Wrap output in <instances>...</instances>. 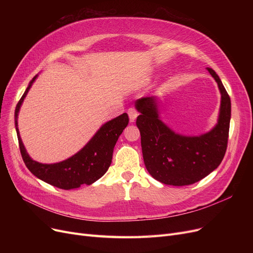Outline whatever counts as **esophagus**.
<instances>
[{"label": "esophagus", "mask_w": 253, "mask_h": 253, "mask_svg": "<svg viewBox=\"0 0 253 253\" xmlns=\"http://www.w3.org/2000/svg\"><path fill=\"white\" fill-rule=\"evenodd\" d=\"M127 114H128V117H129V121L134 122L135 119L137 118V116H138V111H137L134 108H129L127 110Z\"/></svg>", "instance_id": "34e87169"}]
</instances>
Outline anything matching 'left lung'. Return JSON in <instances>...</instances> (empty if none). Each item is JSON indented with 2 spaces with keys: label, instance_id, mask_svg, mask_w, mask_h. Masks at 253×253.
I'll use <instances>...</instances> for the list:
<instances>
[{
  "label": "left lung",
  "instance_id": "8db88e82",
  "mask_svg": "<svg viewBox=\"0 0 253 253\" xmlns=\"http://www.w3.org/2000/svg\"><path fill=\"white\" fill-rule=\"evenodd\" d=\"M221 94L217 125L196 137L174 133L158 118L157 99L142 97L136 101L140 112L136 126L141 136L143 162L156 180L172 186L192 185L220 165L227 150L231 118V101L216 73L207 68Z\"/></svg>",
  "mask_w": 253,
  "mask_h": 253
}]
</instances>
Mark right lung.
Wrapping results in <instances>:
<instances>
[{
	"instance_id": "obj_1",
	"label": "right lung",
	"mask_w": 253,
	"mask_h": 253,
	"mask_svg": "<svg viewBox=\"0 0 253 253\" xmlns=\"http://www.w3.org/2000/svg\"><path fill=\"white\" fill-rule=\"evenodd\" d=\"M36 77L30 81L25 93L19 100L16 112H14V122L19 140V147L23 162L27 169L38 178L60 189L71 190L79 188L82 185H91L105 174L112 163L113 151L119 136L124 132L128 124V116L124 113L115 119L106 122L95 134L87 144L77 154L64 162L52 165L37 163L29 157L22 143L18 128V114L21 104L27 95Z\"/></svg>"
}]
</instances>
